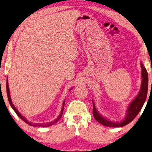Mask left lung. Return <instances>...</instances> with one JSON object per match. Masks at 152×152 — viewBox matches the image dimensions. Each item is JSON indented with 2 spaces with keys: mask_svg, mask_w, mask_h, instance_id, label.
Instances as JSON below:
<instances>
[{
  "mask_svg": "<svg viewBox=\"0 0 152 152\" xmlns=\"http://www.w3.org/2000/svg\"><path fill=\"white\" fill-rule=\"evenodd\" d=\"M141 86L139 92L133 101L129 104V106L126 110V115L125 118L122 119L121 121H112L110 119L105 118L102 115H101L97 110L95 104L94 100L93 102V115L96 120L99 123L106 126H110V127H121V126H125L131 123L137 115L139 114V112L141 110L142 107L145 103V99L147 98V94H148V75L146 69L143 66L142 62H141Z\"/></svg>",
  "mask_w": 152,
  "mask_h": 152,
  "instance_id": "8db88e82",
  "label": "left lung"
}]
</instances>
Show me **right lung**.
Returning a JSON list of instances; mask_svg holds the SVG:
<instances>
[{
    "instance_id": "obj_1",
    "label": "right lung",
    "mask_w": 152,
    "mask_h": 152,
    "mask_svg": "<svg viewBox=\"0 0 152 152\" xmlns=\"http://www.w3.org/2000/svg\"><path fill=\"white\" fill-rule=\"evenodd\" d=\"M71 89H73V88H71ZM71 89H70V90H71ZM70 90H69V91H70ZM7 97H8V99H9L10 105H11V106L12 107V108L13 109V110L15 112L16 114L19 116V117H20V118L22 119V120H23L25 122V123H26L27 124H28V125H30V126H52L53 125H54V124L56 123L58 121L59 119L61 118L62 115H63V110H64V103H65V100H64L63 102V106H62V109H61V113H60L58 116L55 119V120H54V121H51V122H49V123H46V124H33L32 123H31V122H29V121H27V119L26 118V117H25V116H23V115H22V114L20 113L18 110H17V108H15V107L14 104H13V102H12V100H11V95H10V91H9V83H8V79H7Z\"/></svg>"
}]
</instances>
